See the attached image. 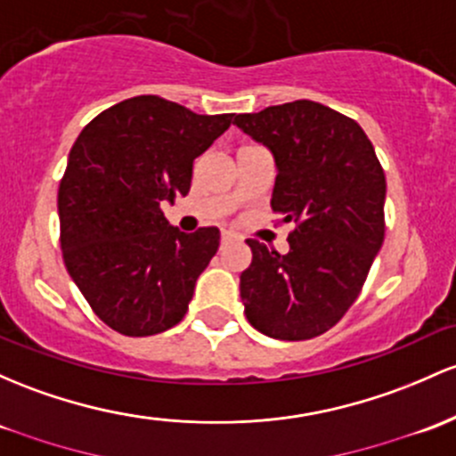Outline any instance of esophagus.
Segmentation results:
<instances>
[{"instance_id": "1", "label": "esophagus", "mask_w": 456, "mask_h": 456, "mask_svg": "<svg viewBox=\"0 0 456 456\" xmlns=\"http://www.w3.org/2000/svg\"><path fill=\"white\" fill-rule=\"evenodd\" d=\"M220 240H223V244L232 242V240H236V236H233L232 232H223V236H220Z\"/></svg>"}]
</instances>
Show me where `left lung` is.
I'll return each mask as SVG.
<instances>
[{
	"instance_id": "8db88e82",
	"label": "left lung",
	"mask_w": 456,
	"mask_h": 456,
	"mask_svg": "<svg viewBox=\"0 0 456 456\" xmlns=\"http://www.w3.org/2000/svg\"><path fill=\"white\" fill-rule=\"evenodd\" d=\"M233 123L273 153L270 208L294 224L285 255L247 240L244 314L268 338L312 339L357 301L383 244L381 162L357 121L309 99L238 114Z\"/></svg>"
}]
</instances>
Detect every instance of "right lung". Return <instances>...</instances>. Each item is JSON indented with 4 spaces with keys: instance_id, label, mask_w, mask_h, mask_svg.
I'll use <instances>...</instances> for the list:
<instances>
[{
    "instance_id": "add662e5",
    "label": "right lung",
    "mask_w": 456,
    "mask_h": 456,
    "mask_svg": "<svg viewBox=\"0 0 456 456\" xmlns=\"http://www.w3.org/2000/svg\"><path fill=\"white\" fill-rule=\"evenodd\" d=\"M233 123L155 94L125 99L82 129L58 190L64 266L114 331L147 338L182 322L220 232L183 233L162 203L186 197L192 164Z\"/></svg>"
}]
</instances>
